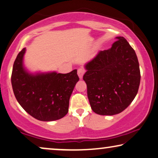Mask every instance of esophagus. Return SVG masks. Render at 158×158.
Instances as JSON below:
<instances>
[{
	"label": "esophagus",
	"mask_w": 158,
	"mask_h": 158,
	"mask_svg": "<svg viewBox=\"0 0 158 158\" xmlns=\"http://www.w3.org/2000/svg\"><path fill=\"white\" fill-rule=\"evenodd\" d=\"M84 73H85V70H84L83 69H82V68H79L78 70H77V75H78V76H79V78H80V79H82V78H83Z\"/></svg>",
	"instance_id": "34e87169"
}]
</instances>
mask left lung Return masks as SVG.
<instances>
[{"instance_id": "8db88e82", "label": "left lung", "mask_w": 158, "mask_h": 158, "mask_svg": "<svg viewBox=\"0 0 158 158\" xmlns=\"http://www.w3.org/2000/svg\"><path fill=\"white\" fill-rule=\"evenodd\" d=\"M85 64L83 81L93 111L99 115L119 114L132 102L140 83L137 55L122 36Z\"/></svg>"}]
</instances>
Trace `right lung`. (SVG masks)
Returning a JSON list of instances; mask_svg holds the SVG:
<instances>
[{
  "label": "right lung",
  "instance_id": "1",
  "mask_svg": "<svg viewBox=\"0 0 158 158\" xmlns=\"http://www.w3.org/2000/svg\"><path fill=\"white\" fill-rule=\"evenodd\" d=\"M25 52L23 48L13 66L11 84L17 101L28 114L40 121L52 122L64 117L79 81L77 70L66 74L55 71L31 73L23 65Z\"/></svg>",
  "mask_w": 158,
  "mask_h": 158
}]
</instances>
